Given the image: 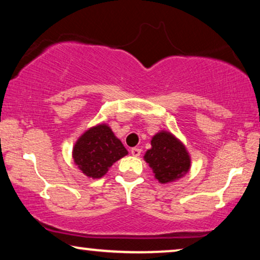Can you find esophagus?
<instances>
[{"label":"esophagus","mask_w":260,"mask_h":260,"mask_svg":"<svg viewBox=\"0 0 260 260\" xmlns=\"http://www.w3.org/2000/svg\"><path fill=\"white\" fill-rule=\"evenodd\" d=\"M130 151H131V155L136 156V157H137V156H140L141 152H142V150H141L140 148H133Z\"/></svg>","instance_id":"34e87169"}]
</instances>
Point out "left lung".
<instances>
[{"label":"left lung","instance_id":"1","mask_svg":"<svg viewBox=\"0 0 260 260\" xmlns=\"http://www.w3.org/2000/svg\"><path fill=\"white\" fill-rule=\"evenodd\" d=\"M144 159L161 183L180 179L190 167V158L184 145L166 131H161L152 137L151 149L145 152Z\"/></svg>","mask_w":260,"mask_h":260}]
</instances>
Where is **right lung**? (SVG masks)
<instances>
[{"label":"right lung","mask_w":260,"mask_h":260,"mask_svg":"<svg viewBox=\"0 0 260 260\" xmlns=\"http://www.w3.org/2000/svg\"><path fill=\"white\" fill-rule=\"evenodd\" d=\"M127 154L118 138L105 124L87 130L73 148L76 165L85 175L92 179L104 176L110 167Z\"/></svg>","instance_id":"obj_1"}]
</instances>
